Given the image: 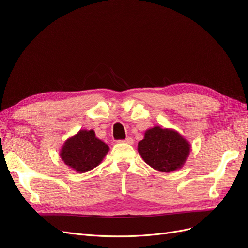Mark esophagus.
Masks as SVG:
<instances>
[{"label":"esophagus","mask_w":248,"mask_h":248,"mask_svg":"<svg viewBox=\"0 0 248 248\" xmlns=\"http://www.w3.org/2000/svg\"><path fill=\"white\" fill-rule=\"evenodd\" d=\"M120 142H125V144H129V145H132L133 144V140L132 138H126L125 140H119Z\"/></svg>","instance_id":"esophagus-1"}]
</instances>
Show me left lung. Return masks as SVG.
I'll use <instances>...</instances> for the list:
<instances>
[{"label": "left lung", "instance_id": "8db88e82", "mask_svg": "<svg viewBox=\"0 0 248 248\" xmlns=\"http://www.w3.org/2000/svg\"><path fill=\"white\" fill-rule=\"evenodd\" d=\"M191 146L178 131L154 126L146 130L138 145L141 158L152 169L170 172L181 169L188 158Z\"/></svg>", "mask_w": 248, "mask_h": 248}]
</instances>
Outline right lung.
<instances>
[{
    "instance_id": "1",
    "label": "right lung",
    "mask_w": 248,
    "mask_h": 248,
    "mask_svg": "<svg viewBox=\"0 0 248 248\" xmlns=\"http://www.w3.org/2000/svg\"><path fill=\"white\" fill-rule=\"evenodd\" d=\"M108 150L94 130L82 129L65 140L60 157L67 167L78 172H87L99 166Z\"/></svg>"
}]
</instances>
